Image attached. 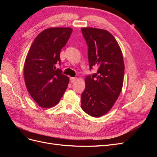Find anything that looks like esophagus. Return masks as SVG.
<instances>
[{"label": "esophagus", "instance_id": "34e87169", "mask_svg": "<svg viewBox=\"0 0 157 157\" xmlns=\"http://www.w3.org/2000/svg\"><path fill=\"white\" fill-rule=\"evenodd\" d=\"M77 80V78H76V77H71L70 78V81H71V82H74L75 81H76V80Z\"/></svg>", "mask_w": 157, "mask_h": 157}]
</instances>
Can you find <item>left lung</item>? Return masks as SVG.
<instances>
[{
    "instance_id": "left-lung-1",
    "label": "left lung",
    "mask_w": 157,
    "mask_h": 157,
    "mask_svg": "<svg viewBox=\"0 0 157 157\" xmlns=\"http://www.w3.org/2000/svg\"><path fill=\"white\" fill-rule=\"evenodd\" d=\"M88 46L90 68L96 73L85 78L81 107L88 115L99 117L111 110L122 91L124 63L121 49L109 31L93 27L81 29Z\"/></svg>"
}]
</instances>
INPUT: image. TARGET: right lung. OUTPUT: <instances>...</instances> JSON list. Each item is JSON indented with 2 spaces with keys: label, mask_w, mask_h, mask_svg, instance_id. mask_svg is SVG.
Segmentation results:
<instances>
[{
  "label": "right lung",
  "mask_w": 157,
  "mask_h": 157,
  "mask_svg": "<svg viewBox=\"0 0 157 157\" xmlns=\"http://www.w3.org/2000/svg\"><path fill=\"white\" fill-rule=\"evenodd\" d=\"M73 31L71 27H50L40 33L28 52L23 66L27 91L40 107L57 105L68 86L69 78L56 69L60 52Z\"/></svg>",
  "instance_id": "obj_1"
}]
</instances>
